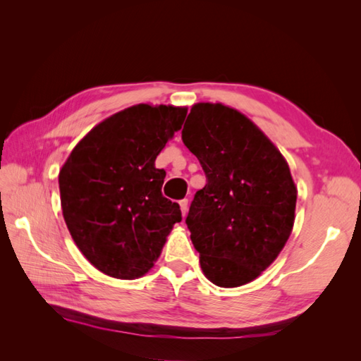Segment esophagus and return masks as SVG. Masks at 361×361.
Masks as SVG:
<instances>
[{
	"mask_svg": "<svg viewBox=\"0 0 361 361\" xmlns=\"http://www.w3.org/2000/svg\"><path fill=\"white\" fill-rule=\"evenodd\" d=\"M179 204H180L182 215L185 216V215H187V212H188V199H183V200H180V202H179Z\"/></svg>",
	"mask_w": 361,
	"mask_h": 361,
	"instance_id": "1",
	"label": "esophagus"
}]
</instances>
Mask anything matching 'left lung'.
<instances>
[{"mask_svg":"<svg viewBox=\"0 0 361 361\" xmlns=\"http://www.w3.org/2000/svg\"><path fill=\"white\" fill-rule=\"evenodd\" d=\"M182 141L206 174L185 220L202 269L216 286H243L290 236L297 188L288 162L250 118L221 104H195Z\"/></svg>","mask_w":361,"mask_h":361,"instance_id":"left-lung-1","label":"left lung"}]
</instances>
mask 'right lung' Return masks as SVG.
Returning <instances> with one entry per match:
<instances>
[{
	"mask_svg": "<svg viewBox=\"0 0 361 361\" xmlns=\"http://www.w3.org/2000/svg\"><path fill=\"white\" fill-rule=\"evenodd\" d=\"M187 108L134 105L94 126L59 174L64 221L104 274L134 280L154 267L180 207L161 192L155 159L182 128Z\"/></svg>",
	"mask_w": 361,
	"mask_h": 361,
	"instance_id": "right-lung-1",
	"label": "right lung"
}]
</instances>
